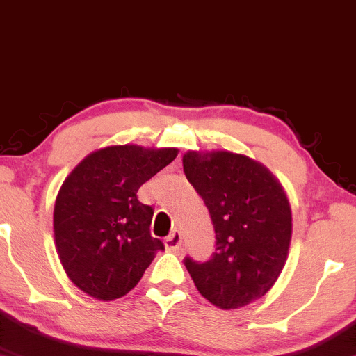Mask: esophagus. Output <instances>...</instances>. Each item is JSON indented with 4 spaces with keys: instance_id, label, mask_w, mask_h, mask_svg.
<instances>
[{
    "instance_id": "obj_1",
    "label": "esophagus",
    "mask_w": 356,
    "mask_h": 356,
    "mask_svg": "<svg viewBox=\"0 0 356 356\" xmlns=\"http://www.w3.org/2000/svg\"><path fill=\"white\" fill-rule=\"evenodd\" d=\"M181 243H183V238L179 232H173L168 238H165V246L166 250H170V252H177V250L181 248Z\"/></svg>"
}]
</instances>
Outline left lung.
I'll list each match as a JSON object with an SVG mask.
<instances>
[{"label": "left lung", "instance_id": "8db88e82", "mask_svg": "<svg viewBox=\"0 0 356 356\" xmlns=\"http://www.w3.org/2000/svg\"><path fill=\"white\" fill-rule=\"evenodd\" d=\"M183 170L216 233L211 260L185 258L188 273L215 307H246L268 293L286 263L293 225L285 190L265 165L227 149L186 152Z\"/></svg>", "mask_w": 356, "mask_h": 356}]
</instances>
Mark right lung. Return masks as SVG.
Returning a JSON list of instances; mask_svg holds the SVG:
<instances>
[{
  "label": "right lung",
  "mask_w": 356,
  "mask_h": 356,
  "mask_svg": "<svg viewBox=\"0 0 356 356\" xmlns=\"http://www.w3.org/2000/svg\"><path fill=\"white\" fill-rule=\"evenodd\" d=\"M177 154V148L106 146L83 158L63 181L53 211L54 245L63 270L86 295L121 298L163 250L149 235L153 208L136 193Z\"/></svg>",
  "instance_id": "right-lung-1"
}]
</instances>
